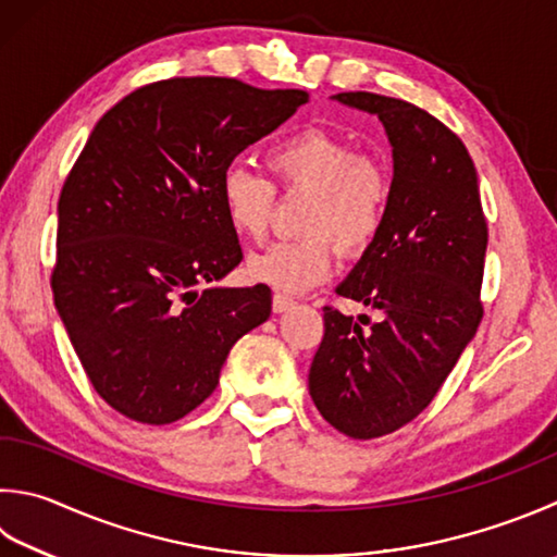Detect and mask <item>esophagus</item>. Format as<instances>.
Returning a JSON list of instances; mask_svg holds the SVG:
<instances>
[{"label": "esophagus", "instance_id": "1", "mask_svg": "<svg viewBox=\"0 0 557 557\" xmlns=\"http://www.w3.org/2000/svg\"><path fill=\"white\" fill-rule=\"evenodd\" d=\"M271 308H274V312H286L288 308H293V298L281 296V293H276L274 302H271Z\"/></svg>", "mask_w": 557, "mask_h": 557}]
</instances>
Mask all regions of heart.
<instances>
[{"label": "heart", "instance_id": "b5f03b06", "mask_svg": "<svg viewBox=\"0 0 557 557\" xmlns=\"http://www.w3.org/2000/svg\"><path fill=\"white\" fill-rule=\"evenodd\" d=\"M281 186L312 191L302 215L306 237L281 239L247 259V276L278 293H302L332 274L334 244L354 255L377 235L391 201L385 166L324 128H302L267 150ZM218 201L235 235L264 239L276 191L264 174L227 164L218 180Z\"/></svg>", "mask_w": 557, "mask_h": 557}]
</instances>
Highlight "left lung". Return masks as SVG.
<instances>
[{"label":"left lung","mask_w":557,"mask_h":557,"mask_svg":"<svg viewBox=\"0 0 557 557\" xmlns=\"http://www.w3.org/2000/svg\"><path fill=\"white\" fill-rule=\"evenodd\" d=\"M377 115L393 148L391 201L377 235L337 293L383 314L363 330L324 308L308 387L351 438L395 432L434 400L482 320L487 223L466 145L434 115L371 91L334 94Z\"/></svg>","instance_id":"1"}]
</instances>
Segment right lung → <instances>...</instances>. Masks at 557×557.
Returning <instances> with one entry per match:
<instances>
[{
	"mask_svg": "<svg viewBox=\"0 0 557 557\" xmlns=\"http://www.w3.org/2000/svg\"><path fill=\"white\" fill-rule=\"evenodd\" d=\"M302 89L176 77L94 125L58 201L52 298L115 412L172 424L215 391L233 344L271 314L267 286H218L239 261L218 180L302 103Z\"/></svg>",
	"mask_w": 557,
	"mask_h": 557,
	"instance_id": "1",
	"label": "right lung"
}]
</instances>
